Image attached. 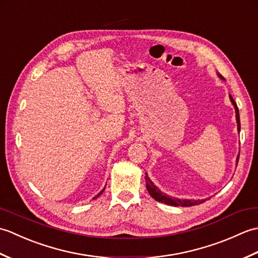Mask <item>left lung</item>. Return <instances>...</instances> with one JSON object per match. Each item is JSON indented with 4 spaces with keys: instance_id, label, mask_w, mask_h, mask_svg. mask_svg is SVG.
<instances>
[{
    "instance_id": "8db88e82",
    "label": "left lung",
    "mask_w": 258,
    "mask_h": 258,
    "mask_svg": "<svg viewBox=\"0 0 258 258\" xmlns=\"http://www.w3.org/2000/svg\"><path fill=\"white\" fill-rule=\"evenodd\" d=\"M218 78H221L222 80H225L223 78V76L217 73ZM229 100H231L232 104L234 105L235 108V113H236V122H237V131L239 132L240 131V120H239V112H238V107H237V104L236 102L234 101V98L232 97V95L229 94ZM238 158H239V154L237 156V161L238 162ZM145 182H146V188L149 190L150 195L157 202H161L164 203V204H167V205H171V206H182V207H188V206H194V205H199L202 204L203 202H205V200H186V199H177V197H171L166 195L165 193H163V191L157 187V186L154 185V183L152 182L151 178L149 177V175L146 174L145 176Z\"/></svg>"
}]
</instances>
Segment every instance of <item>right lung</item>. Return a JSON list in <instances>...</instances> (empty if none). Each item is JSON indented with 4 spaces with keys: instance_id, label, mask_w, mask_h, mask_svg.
<instances>
[{
    "instance_id": "add662e5",
    "label": "right lung",
    "mask_w": 258,
    "mask_h": 258,
    "mask_svg": "<svg viewBox=\"0 0 258 258\" xmlns=\"http://www.w3.org/2000/svg\"><path fill=\"white\" fill-rule=\"evenodd\" d=\"M104 189H105V188H103V189H102V190L100 191V193H98V194H97V195H96V196H95V197H94V199H93V200H95V199H96V197H98V196H100V195H101V194L103 193V191H104Z\"/></svg>"
}]
</instances>
